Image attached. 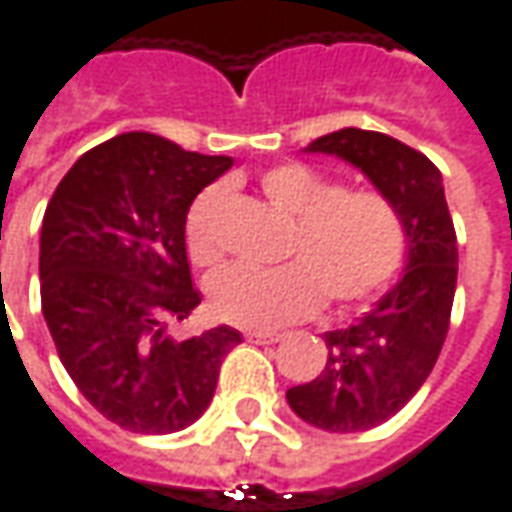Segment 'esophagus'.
<instances>
[{
    "instance_id": "1",
    "label": "esophagus",
    "mask_w": 512,
    "mask_h": 512,
    "mask_svg": "<svg viewBox=\"0 0 512 512\" xmlns=\"http://www.w3.org/2000/svg\"><path fill=\"white\" fill-rule=\"evenodd\" d=\"M246 339L255 344H277L283 339V333H269V330H249Z\"/></svg>"
}]
</instances>
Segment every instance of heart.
<instances>
[{
  "mask_svg": "<svg viewBox=\"0 0 512 512\" xmlns=\"http://www.w3.org/2000/svg\"><path fill=\"white\" fill-rule=\"evenodd\" d=\"M271 204L294 224L285 241L283 266L260 269L235 263L207 283L212 311L229 325L269 330L311 314L325 291L330 302L367 300L398 274L406 255L401 212L381 193H350L319 170L285 162L260 176ZM224 187H207L184 218V246L198 266H212L224 243L218 210Z\"/></svg>",
  "mask_w": 512,
  "mask_h": 512,
  "instance_id": "heart-1",
  "label": "heart"
}]
</instances>
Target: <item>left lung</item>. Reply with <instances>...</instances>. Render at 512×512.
Returning a JSON list of instances; mask_svg holds the SVG:
<instances>
[{"instance_id": "obj_1", "label": "left lung", "mask_w": 512, "mask_h": 512, "mask_svg": "<svg viewBox=\"0 0 512 512\" xmlns=\"http://www.w3.org/2000/svg\"><path fill=\"white\" fill-rule=\"evenodd\" d=\"M305 154L339 156L361 170L406 227L401 280L350 328L328 330L325 370L285 392L305 423L353 434L387 423L429 378L451 319L457 235L440 170L395 137L342 128L314 139Z\"/></svg>"}]
</instances>
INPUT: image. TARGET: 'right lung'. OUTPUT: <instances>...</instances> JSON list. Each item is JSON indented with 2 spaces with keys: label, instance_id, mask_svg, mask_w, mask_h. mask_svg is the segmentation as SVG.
Wrapping results in <instances>:
<instances>
[{
  "label": "right lung",
  "instance_id": "add662e5",
  "mask_svg": "<svg viewBox=\"0 0 512 512\" xmlns=\"http://www.w3.org/2000/svg\"><path fill=\"white\" fill-rule=\"evenodd\" d=\"M232 168L229 156L184 151L148 131L97 145L52 193L41 241V314L83 398L120 429L173 434L204 415L229 325L173 339L168 319L201 302L190 280L184 218Z\"/></svg>",
  "mask_w": 512,
  "mask_h": 512
}]
</instances>
